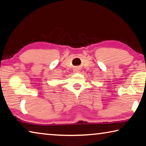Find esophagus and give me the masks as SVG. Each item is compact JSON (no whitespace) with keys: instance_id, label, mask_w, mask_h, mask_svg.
I'll return each mask as SVG.
<instances>
[{"instance_id":"obj_1","label":"esophagus","mask_w":146,"mask_h":146,"mask_svg":"<svg viewBox=\"0 0 146 146\" xmlns=\"http://www.w3.org/2000/svg\"><path fill=\"white\" fill-rule=\"evenodd\" d=\"M75 71H77V72H78V71H77V70H75Z\"/></svg>"}]
</instances>
